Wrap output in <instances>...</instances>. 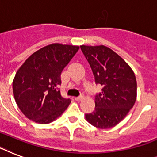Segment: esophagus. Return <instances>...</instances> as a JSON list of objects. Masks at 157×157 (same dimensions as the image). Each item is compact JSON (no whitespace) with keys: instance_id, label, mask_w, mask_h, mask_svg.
I'll return each instance as SVG.
<instances>
[{"instance_id":"34e87169","label":"esophagus","mask_w":157,"mask_h":157,"mask_svg":"<svg viewBox=\"0 0 157 157\" xmlns=\"http://www.w3.org/2000/svg\"><path fill=\"white\" fill-rule=\"evenodd\" d=\"M83 98H84V96L81 95V96H80V97H76V98H74V99H75V100H76V102H79V101L82 100Z\"/></svg>"}]
</instances>
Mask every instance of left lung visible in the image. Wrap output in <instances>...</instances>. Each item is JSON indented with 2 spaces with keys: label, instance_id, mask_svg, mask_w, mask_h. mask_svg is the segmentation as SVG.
<instances>
[{
  "label": "left lung",
  "instance_id": "left-lung-1",
  "mask_svg": "<svg viewBox=\"0 0 157 157\" xmlns=\"http://www.w3.org/2000/svg\"><path fill=\"white\" fill-rule=\"evenodd\" d=\"M93 71L95 83L102 92L95 97V108L86 114V121L98 129H109L119 124L134 107L137 81L129 65L104 45H81Z\"/></svg>",
  "mask_w": 157,
  "mask_h": 157
}]
</instances>
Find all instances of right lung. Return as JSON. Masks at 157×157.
I'll return each mask as SVG.
<instances>
[{
    "mask_svg": "<svg viewBox=\"0 0 157 157\" xmlns=\"http://www.w3.org/2000/svg\"><path fill=\"white\" fill-rule=\"evenodd\" d=\"M79 46L54 43L33 53L18 68L13 92L18 108L38 124H49L61 116L71 100L61 96V72Z\"/></svg>",
    "mask_w": 157,
    "mask_h": 157,
    "instance_id": "1",
    "label": "right lung"
}]
</instances>
